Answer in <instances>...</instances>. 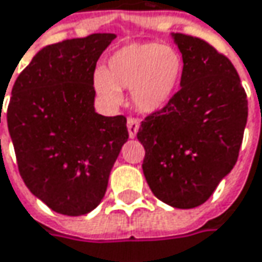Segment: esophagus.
<instances>
[{
    "mask_svg": "<svg viewBox=\"0 0 262 262\" xmlns=\"http://www.w3.org/2000/svg\"><path fill=\"white\" fill-rule=\"evenodd\" d=\"M127 130H129V136H130V138H135L138 130H139V121L136 119L127 120Z\"/></svg>",
    "mask_w": 262,
    "mask_h": 262,
    "instance_id": "esophagus-1",
    "label": "esophagus"
}]
</instances>
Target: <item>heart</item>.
<instances>
[{
  "instance_id": "b5f03b06",
  "label": "heart",
  "mask_w": 262,
  "mask_h": 262,
  "mask_svg": "<svg viewBox=\"0 0 262 262\" xmlns=\"http://www.w3.org/2000/svg\"><path fill=\"white\" fill-rule=\"evenodd\" d=\"M183 72L180 54L152 42L129 43L110 57L105 70L94 76L97 92L113 105L121 102V89L130 91L133 105L157 113L174 97Z\"/></svg>"
}]
</instances>
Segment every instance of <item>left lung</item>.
<instances>
[{
    "label": "left lung",
    "instance_id": "8db88e82",
    "mask_svg": "<svg viewBox=\"0 0 262 262\" xmlns=\"http://www.w3.org/2000/svg\"><path fill=\"white\" fill-rule=\"evenodd\" d=\"M183 58L180 91L143 120V176L152 193L189 210L212 195L237 161L248 119L239 74L208 42L171 33Z\"/></svg>",
    "mask_w": 262,
    "mask_h": 262
}]
</instances>
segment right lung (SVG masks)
Instances as JSON below:
<instances>
[{
    "label": "right lung",
    "mask_w": 262,
    "mask_h": 262,
    "mask_svg": "<svg viewBox=\"0 0 262 262\" xmlns=\"http://www.w3.org/2000/svg\"><path fill=\"white\" fill-rule=\"evenodd\" d=\"M114 39V33H94L48 45L11 91L7 124L20 176L36 198L64 215L97 208L129 139L126 117H105L94 107L97 61Z\"/></svg>",
    "instance_id": "1"
}]
</instances>
